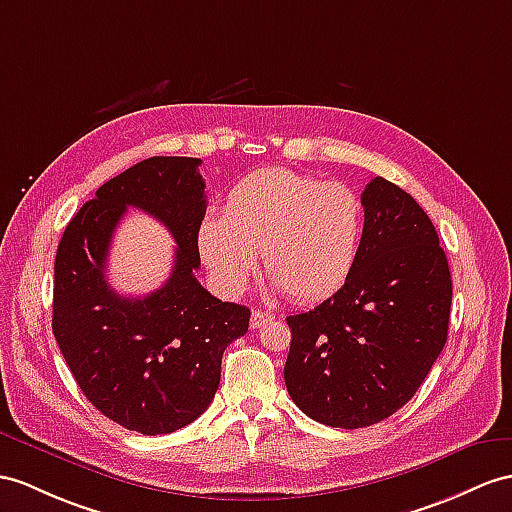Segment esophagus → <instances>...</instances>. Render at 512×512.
Returning a JSON list of instances; mask_svg holds the SVG:
<instances>
[{"instance_id": "obj_1", "label": "esophagus", "mask_w": 512, "mask_h": 512, "mask_svg": "<svg viewBox=\"0 0 512 512\" xmlns=\"http://www.w3.org/2000/svg\"><path fill=\"white\" fill-rule=\"evenodd\" d=\"M273 319H276V315H273V313H263V310H254L252 321H249V323H252V328L256 330V328H263L265 323H269Z\"/></svg>"}]
</instances>
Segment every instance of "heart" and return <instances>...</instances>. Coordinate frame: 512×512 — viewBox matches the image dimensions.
<instances>
[{"label":"heart","instance_id":"1","mask_svg":"<svg viewBox=\"0 0 512 512\" xmlns=\"http://www.w3.org/2000/svg\"><path fill=\"white\" fill-rule=\"evenodd\" d=\"M360 236L363 204L352 189L273 167L234 186L223 217L199 226L197 249L223 293L245 291L263 252L267 276L286 295L317 302L352 273Z\"/></svg>","mask_w":512,"mask_h":512}]
</instances>
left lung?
<instances>
[{
  "label": "left lung",
  "mask_w": 512,
  "mask_h": 512,
  "mask_svg": "<svg viewBox=\"0 0 512 512\" xmlns=\"http://www.w3.org/2000/svg\"><path fill=\"white\" fill-rule=\"evenodd\" d=\"M350 276L308 313L286 317L284 382L302 413L367 428L397 413L447 341L452 276L430 217L400 186L373 178Z\"/></svg>",
  "instance_id": "left-lung-1"
}]
</instances>
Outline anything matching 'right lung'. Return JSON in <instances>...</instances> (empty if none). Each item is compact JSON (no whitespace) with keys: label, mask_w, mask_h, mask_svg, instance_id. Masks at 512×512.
<instances>
[{"label":"right lung","mask_w":512,"mask_h":512,"mask_svg":"<svg viewBox=\"0 0 512 512\" xmlns=\"http://www.w3.org/2000/svg\"><path fill=\"white\" fill-rule=\"evenodd\" d=\"M199 158L154 156L102 184L62 234L52 330L99 413L147 436L189 426L213 402L226 347L247 332L249 308L197 282V230L206 215ZM128 205L152 214L179 247L170 280L145 298L107 284L111 234Z\"/></svg>","instance_id":"1"}]
</instances>
